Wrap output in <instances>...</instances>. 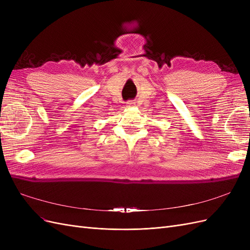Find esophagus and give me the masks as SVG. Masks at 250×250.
Returning a JSON list of instances; mask_svg holds the SVG:
<instances>
[{
  "label": "esophagus",
  "mask_w": 250,
  "mask_h": 250,
  "mask_svg": "<svg viewBox=\"0 0 250 250\" xmlns=\"http://www.w3.org/2000/svg\"><path fill=\"white\" fill-rule=\"evenodd\" d=\"M126 104H127V106H128V107H131V106H133V105H134L135 103H134L133 101H128Z\"/></svg>",
  "instance_id": "1"
}]
</instances>
